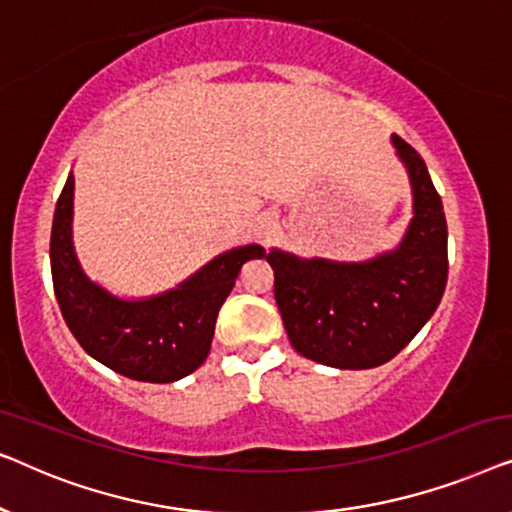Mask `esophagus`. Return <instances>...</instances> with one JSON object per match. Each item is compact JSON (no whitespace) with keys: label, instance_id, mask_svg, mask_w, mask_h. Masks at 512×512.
Instances as JSON below:
<instances>
[{"label":"esophagus","instance_id":"obj_1","mask_svg":"<svg viewBox=\"0 0 512 512\" xmlns=\"http://www.w3.org/2000/svg\"><path fill=\"white\" fill-rule=\"evenodd\" d=\"M270 233H272L270 226H261V233H258V235H261V237H270Z\"/></svg>","mask_w":512,"mask_h":512}]
</instances>
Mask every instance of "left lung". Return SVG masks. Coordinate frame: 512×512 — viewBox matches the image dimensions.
<instances>
[{
	"mask_svg": "<svg viewBox=\"0 0 512 512\" xmlns=\"http://www.w3.org/2000/svg\"><path fill=\"white\" fill-rule=\"evenodd\" d=\"M412 186V221L394 251L370 261L298 258L270 249L275 300L293 349L342 370L394 359L440 305L447 284L443 202L422 156L391 137Z\"/></svg>",
	"mask_w": 512,
	"mask_h": 512,
	"instance_id": "8db88e82",
	"label": "left lung"
}]
</instances>
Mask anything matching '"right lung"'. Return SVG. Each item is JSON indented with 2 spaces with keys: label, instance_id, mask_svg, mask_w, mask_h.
<instances>
[{
  "label": "right lung",
  "instance_id": "right-lung-1",
  "mask_svg": "<svg viewBox=\"0 0 512 512\" xmlns=\"http://www.w3.org/2000/svg\"><path fill=\"white\" fill-rule=\"evenodd\" d=\"M74 174H69L53 214L51 272L60 312L79 345L118 375L167 384L191 375L212 347L216 317L233 291L242 265L263 258L258 244L230 249L177 289L125 300L81 270L72 242Z\"/></svg>",
  "mask_w": 512,
  "mask_h": 512
}]
</instances>
